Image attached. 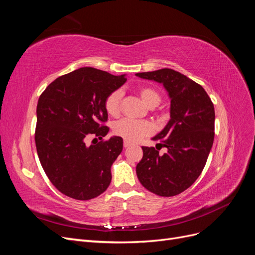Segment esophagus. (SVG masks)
I'll return each mask as SVG.
<instances>
[{
    "label": "esophagus",
    "instance_id": "1",
    "mask_svg": "<svg viewBox=\"0 0 255 255\" xmlns=\"http://www.w3.org/2000/svg\"><path fill=\"white\" fill-rule=\"evenodd\" d=\"M130 144H132V143H130L129 141H127V140H125V142H123V146H125L126 149L128 148V146H130Z\"/></svg>",
    "mask_w": 255,
    "mask_h": 255
}]
</instances>
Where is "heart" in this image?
I'll use <instances>...</instances> for the list:
<instances>
[{"label": "heart", "mask_w": 255, "mask_h": 255, "mask_svg": "<svg viewBox=\"0 0 255 255\" xmlns=\"http://www.w3.org/2000/svg\"><path fill=\"white\" fill-rule=\"evenodd\" d=\"M139 95L143 102L149 107H154L159 104L161 97L159 92L151 87H141ZM122 100V91L117 89L112 91L106 97L104 107L106 113L110 116H117L120 112V104ZM113 130L117 135L127 141H139L143 137L152 134L153 126L148 120H135L129 118H123L114 123Z\"/></svg>", "instance_id": "heart-1"}]
</instances>
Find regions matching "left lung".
I'll return each mask as SVG.
<instances>
[{"mask_svg": "<svg viewBox=\"0 0 255 255\" xmlns=\"http://www.w3.org/2000/svg\"><path fill=\"white\" fill-rule=\"evenodd\" d=\"M136 75L161 83L171 99L170 120L152 138L168 151L160 155L154 146H142L137 177L157 196L179 195L195 183L206 164L215 136L214 104L201 85L172 69Z\"/></svg>", "mask_w": 255, "mask_h": 255, "instance_id": "obj_1", "label": "left lung"}]
</instances>
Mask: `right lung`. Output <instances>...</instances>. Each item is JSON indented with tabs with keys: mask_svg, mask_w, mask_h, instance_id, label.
<instances>
[{
	"mask_svg": "<svg viewBox=\"0 0 255 255\" xmlns=\"http://www.w3.org/2000/svg\"><path fill=\"white\" fill-rule=\"evenodd\" d=\"M126 82L125 75L84 67L59 76L39 97L35 130L38 157L61 194L90 200L110 186L111 167L123 140L118 136L103 139L110 130L104 101ZM90 135L102 141L87 147L84 140Z\"/></svg>",
	"mask_w": 255,
	"mask_h": 255,
	"instance_id": "obj_1",
	"label": "right lung"
}]
</instances>
